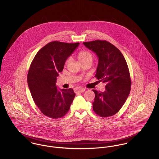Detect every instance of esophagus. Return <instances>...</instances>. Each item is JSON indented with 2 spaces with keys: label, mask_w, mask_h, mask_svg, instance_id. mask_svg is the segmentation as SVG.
I'll list each match as a JSON object with an SVG mask.
<instances>
[{
  "label": "esophagus",
  "mask_w": 159,
  "mask_h": 159,
  "mask_svg": "<svg viewBox=\"0 0 159 159\" xmlns=\"http://www.w3.org/2000/svg\"><path fill=\"white\" fill-rule=\"evenodd\" d=\"M74 91L76 93H83L85 91V89L81 87H75L74 89Z\"/></svg>",
  "instance_id": "1"
}]
</instances>
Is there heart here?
<instances>
[{"label": "heart", "mask_w": 159, "mask_h": 159, "mask_svg": "<svg viewBox=\"0 0 159 159\" xmlns=\"http://www.w3.org/2000/svg\"><path fill=\"white\" fill-rule=\"evenodd\" d=\"M78 58L79 59V61H80L81 63L86 61L88 60H91L92 61L93 59V56L92 55V53L90 52H89V51L87 50H82L81 52H80L78 54ZM69 62V59H67L66 61L65 64H68V62Z\"/></svg>", "instance_id": "1"}]
</instances>
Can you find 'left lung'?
Instances as JSON below:
<instances>
[{
  "instance_id": "8db88e82",
  "label": "left lung",
  "mask_w": 159,
  "mask_h": 159,
  "mask_svg": "<svg viewBox=\"0 0 159 159\" xmlns=\"http://www.w3.org/2000/svg\"><path fill=\"white\" fill-rule=\"evenodd\" d=\"M83 43L98 57L95 76L106 84L103 92L93 90L95 95L93 109L102 117L114 116L122 107L130 93L131 80L127 62L116 46L106 41Z\"/></svg>"
}]
</instances>
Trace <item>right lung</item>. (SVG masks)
Here are the masks:
<instances>
[{
	"mask_svg": "<svg viewBox=\"0 0 159 159\" xmlns=\"http://www.w3.org/2000/svg\"><path fill=\"white\" fill-rule=\"evenodd\" d=\"M79 44L50 42L38 51L31 62L27 76L29 89L34 103L48 117L60 118L69 111L75 93L71 88L58 90L57 78Z\"/></svg>",
	"mask_w": 159,
	"mask_h": 159,
	"instance_id": "obj_1",
	"label": "right lung"
}]
</instances>
